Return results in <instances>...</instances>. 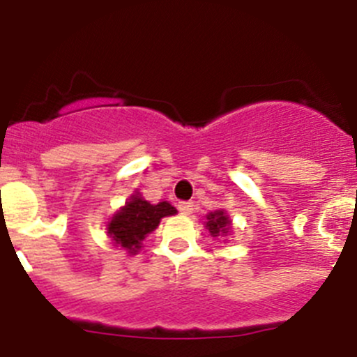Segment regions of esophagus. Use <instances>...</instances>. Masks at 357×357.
Masks as SVG:
<instances>
[{
	"instance_id": "1",
	"label": "esophagus",
	"mask_w": 357,
	"mask_h": 357,
	"mask_svg": "<svg viewBox=\"0 0 357 357\" xmlns=\"http://www.w3.org/2000/svg\"><path fill=\"white\" fill-rule=\"evenodd\" d=\"M178 210L180 213L190 215L194 211V204L190 203V201H182V203H178Z\"/></svg>"
}]
</instances>
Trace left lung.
<instances>
[{"instance_id":"obj_1","label":"left lung","mask_w":357,"mask_h":357,"mask_svg":"<svg viewBox=\"0 0 357 357\" xmlns=\"http://www.w3.org/2000/svg\"><path fill=\"white\" fill-rule=\"evenodd\" d=\"M204 224H206V229L210 231V234L213 236V238L227 234L229 229H231V220H229V217L225 215L224 210H217L208 213Z\"/></svg>"}]
</instances>
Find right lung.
Instances as JSON below:
<instances>
[{"mask_svg": "<svg viewBox=\"0 0 357 357\" xmlns=\"http://www.w3.org/2000/svg\"><path fill=\"white\" fill-rule=\"evenodd\" d=\"M175 213L177 210L167 201L151 204L139 192H135L111 218L107 224V236L112 238L114 245L125 248L130 255H135L147 234L160 225L161 218Z\"/></svg>", "mask_w": 357, "mask_h": 357, "instance_id": "obj_1", "label": "right lung"}]
</instances>
